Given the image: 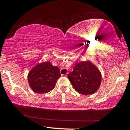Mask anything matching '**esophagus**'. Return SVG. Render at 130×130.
I'll list each match as a JSON object with an SVG mask.
<instances>
[{
    "instance_id": "34e87169",
    "label": "esophagus",
    "mask_w": 130,
    "mask_h": 130,
    "mask_svg": "<svg viewBox=\"0 0 130 130\" xmlns=\"http://www.w3.org/2000/svg\"><path fill=\"white\" fill-rule=\"evenodd\" d=\"M63 75L64 76V77H67V75H68V73H65V74H64V75Z\"/></svg>"
}]
</instances>
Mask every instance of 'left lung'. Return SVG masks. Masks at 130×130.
Wrapping results in <instances>:
<instances>
[{"instance_id": "left-lung-1", "label": "left lung", "mask_w": 130, "mask_h": 130, "mask_svg": "<svg viewBox=\"0 0 130 130\" xmlns=\"http://www.w3.org/2000/svg\"><path fill=\"white\" fill-rule=\"evenodd\" d=\"M68 78L73 88L83 95L94 94L101 83V73L90 61L77 63Z\"/></svg>"}]
</instances>
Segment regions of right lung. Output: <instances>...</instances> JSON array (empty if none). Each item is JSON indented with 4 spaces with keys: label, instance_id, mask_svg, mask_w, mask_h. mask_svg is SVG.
Instances as JSON below:
<instances>
[{
    "label": "right lung",
    "instance_id": "obj_1",
    "mask_svg": "<svg viewBox=\"0 0 130 130\" xmlns=\"http://www.w3.org/2000/svg\"><path fill=\"white\" fill-rule=\"evenodd\" d=\"M60 76L59 68L53 66L50 61H46L38 64L30 70L27 80L30 87L34 92L43 94L55 88Z\"/></svg>",
    "mask_w": 130,
    "mask_h": 130
}]
</instances>
